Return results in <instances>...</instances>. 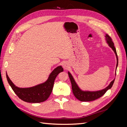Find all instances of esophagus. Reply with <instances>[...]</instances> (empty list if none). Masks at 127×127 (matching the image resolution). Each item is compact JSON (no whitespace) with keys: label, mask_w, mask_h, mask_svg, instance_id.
Listing matches in <instances>:
<instances>
[{"label":"esophagus","mask_w":127,"mask_h":127,"mask_svg":"<svg viewBox=\"0 0 127 127\" xmlns=\"http://www.w3.org/2000/svg\"><path fill=\"white\" fill-rule=\"evenodd\" d=\"M63 67L64 68V69H66L67 67H68V64H67V63H64L63 64Z\"/></svg>","instance_id":"1"}]
</instances>
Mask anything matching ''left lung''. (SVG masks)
Masks as SVG:
<instances>
[{"instance_id": "1", "label": "left lung", "mask_w": 127, "mask_h": 127, "mask_svg": "<svg viewBox=\"0 0 127 127\" xmlns=\"http://www.w3.org/2000/svg\"><path fill=\"white\" fill-rule=\"evenodd\" d=\"M105 37H106V40L107 43H108L109 47L112 48V49L114 52L115 54H116V56L117 57V66H116V69H117L118 65V58L116 49L114 47V43L112 40V39H111V37L108 35V34H106ZM68 73L71 82L73 94H74V96L76 97V98H77L79 101H82V102L92 101L95 100V99H96L99 97H101L106 93V92L107 90L110 89V88L112 87L115 80V79H114L110 83V84H109L108 86H107L105 88H104V89H103L102 90L94 91V92L83 91L80 90L77 84L75 82L74 78H73V77L72 76L70 73L69 72H68Z\"/></svg>"}]
</instances>
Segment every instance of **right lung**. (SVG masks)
<instances>
[{
    "label": "right lung",
    "mask_w": 127,
    "mask_h": 127,
    "mask_svg": "<svg viewBox=\"0 0 127 127\" xmlns=\"http://www.w3.org/2000/svg\"><path fill=\"white\" fill-rule=\"evenodd\" d=\"M64 71L63 67H57L49 75L44 83L29 88H20L15 86L6 74V77L15 93L22 100L29 103L43 102L49 98L52 91L55 80L60 72Z\"/></svg>",
    "instance_id": "obj_1"
}]
</instances>
